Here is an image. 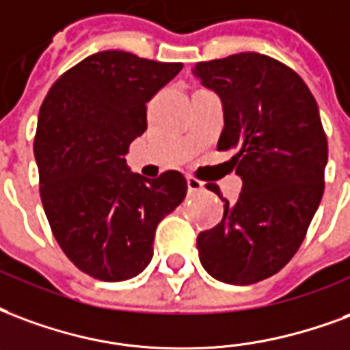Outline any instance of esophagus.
Here are the masks:
<instances>
[{
  "instance_id": "esophagus-1",
  "label": "esophagus",
  "mask_w": 350,
  "mask_h": 350,
  "mask_svg": "<svg viewBox=\"0 0 350 350\" xmlns=\"http://www.w3.org/2000/svg\"><path fill=\"white\" fill-rule=\"evenodd\" d=\"M187 189L191 195H196V193L204 191V183L198 178H195V176H187Z\"/></svg>"
}]
</instances>
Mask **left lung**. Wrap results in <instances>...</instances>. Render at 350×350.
I'll list each match as a JSON object with an SVG mask.
<instances>
[{"label": "left lung", "mask_w": 350, "mask_h": 350, "mask_svg": "<svg viewBox=\"0 0 350 350\" xmlns=\"http://www.w3.org/2000/svg\"><path fill=\"white\" fill-rule=\"evenodd\" d=\"M195 76L221 96L224 129L217 150H235L243 178L235 204L221 189L222 221L196 248L213 278L248 286L286 267L306 237L325 191L327 133L306 83L287 64L256 51L196 63Z\"/></svg>", "instance_id": "obj_1"}]
</instances>
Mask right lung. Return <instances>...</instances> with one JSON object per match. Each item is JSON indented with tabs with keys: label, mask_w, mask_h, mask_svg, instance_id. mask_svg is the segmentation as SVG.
<instances>
[{
	"label": "right lung",
	"mask_w": 350,
	"mask_h": 350,
	"mask_svg": "<svg viewBox=\"0 0 350 350\" xmlns=\"http://www.w3.org/2000/svg\"><path fill=\"white\" fill-rule=\"evenodd\" d=\"M182 66L98 51L66 70L40 105L35 157L44 211L66 258L96 280L142 273L155 228L185 198L182 172L146 180L124 159L146 129V102Z\"/></svg>",
	"instance_id": "add662e5"
}]
</instances>
